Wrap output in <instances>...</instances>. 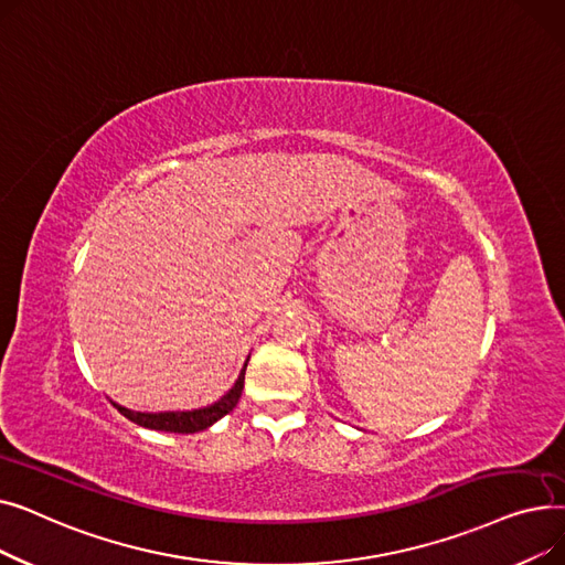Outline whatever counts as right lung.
<instances>
[{
  "instance_id": "add662e5",
  "label": "right lung",
  "mask_w": 565,
  "mask_h": 565,
  "mask_svg": "<svg viewBox=\"0 0 565 565\" xmlns=\"http://www.w3.org/2000/svg\"><path fill=\"white\" fill-rule=\"evenodd\" d=\"M245 371H247V362H245L241 375H237V380L233 382V387L220 401H215L213 405L199 407V409H183V412H135V409H128V407L118 405L114 401H111V405L118 412H121L126 419L135 422L137 426H143V428L164 430V433H181V435L199 433V430L211 428L215 422H220L224 414H228L237 405V401H241V396H243V387H245Z\"/></svg>"
}]
</instances>
